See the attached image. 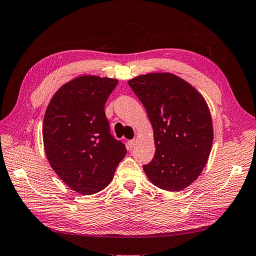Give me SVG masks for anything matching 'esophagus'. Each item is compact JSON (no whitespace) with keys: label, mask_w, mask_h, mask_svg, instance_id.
<instances>
[{"label":"esophagus","mask_w":256,"mask_h":256,"mask_svg":"<svg viewBox=\"0 0 256 256\" xmlns=\"http://www.w3.org/2000/svg\"><path fill=\"white\" fill-rule=\"evenodd\" d=\"M136 144H137V140L136 139H132V140H128V142H127V144H128V147L132 149V148H134V146H136Z\"/></svg>","instance_id":"obj_1"}]
</instances>
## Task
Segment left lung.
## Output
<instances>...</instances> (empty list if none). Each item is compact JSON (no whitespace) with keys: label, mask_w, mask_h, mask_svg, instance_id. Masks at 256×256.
I'll use <instances>...</instances> for the list:
<instances>
[{"label":"left lung","mask_w":256,"mask_h":256,"mask_svg":"<svg viewBox=\"0 0 256 256\" xmlns=\"http://www.w3.org/2000/svg\"><path fill=\"white\" fill-rule=\"evenodd\" d=\"M128 84L154 129L155 156L142 166L148 180L165 190H184L208 160L213 144L208 106L194 86L168 72L138 76Z\"/></svg>","instance_id":"8db88e82"}]
</instances>
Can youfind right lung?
<instances>
[{"instance_id": "1", "label": "right lung", "mask_w": 256, "mask_h": 256, "mask_svg": "<svg viewBox=\"0 0 256 256\" xmlns=\"http://www.w3.org/2000/svg\"><path fill=\"white\" fill-rule=\"evenodd\" d=\"M117 79L81 76L53 96L43 119V144L53 170L72 190L96 194L112 180L126 156L110 134L104 104Z\"/></svg>"}]
</instances>
